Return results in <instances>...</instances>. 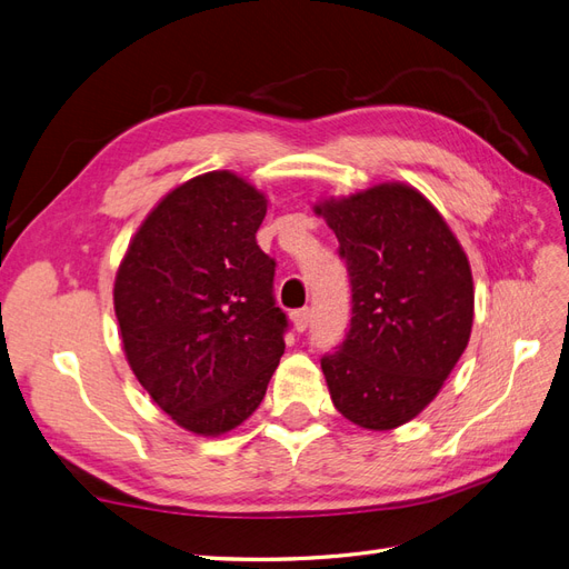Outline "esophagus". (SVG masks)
<instances>
[{
	"mask_svg": "<svg viewBox=\"0 0 569 569\" xmlns=\"http://www.w3.org/2000/svg\"><path fill=\"white\" fill-rule=\"evenodd\" d=\"M311 318H313L311 308H299V311L291 313V322H295V330L297 332L308 330V325H311Z\"/></svg>",
	"mask_w": 569,
	"mask_h": 569,
	"instance_id": "obj_1",
	"label": "esophagus"
}]
</instances>
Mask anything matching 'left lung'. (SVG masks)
Segmentation results:
<instances>
[{
    "label": "left lung",
    "mask_w": 569,
    "mask_h": 569,
    "mask_svg": "<svg viewBox=\"0 0 569 569\" xmlns=\"http://www.w3.org/2000/svg\"><path fill=\"white\" fill-rule=\"evenodd\" d=\"M339 239L351 282V325L320 366L332 403L385 432L425 410L470 341L468 256L418 189L382 182L316 206Z\"/></svg>",
    "instance_id": "1"
}]
</instances>
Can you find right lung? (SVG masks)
Instances as JSON below:
<instances>
[{"instance_id": "add662e5", "label": "right lung", "mask_w": 569, "mask_h": 569, "mask_svg": "<svg viewBox=\"0 0 569 569\" xmlns=\"http://www.w3.org/2000/svg\"><path fill=\"white\" fill-rule=\"evenodd\" d=\"M266 197L230 170L168 192L132 237L113 284L123 351L163 412L201 437L261 406L284 353L274 261L256 244Z\"/></svg>"}]
</instances>
